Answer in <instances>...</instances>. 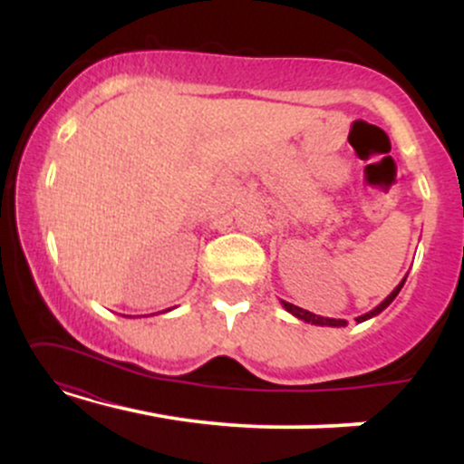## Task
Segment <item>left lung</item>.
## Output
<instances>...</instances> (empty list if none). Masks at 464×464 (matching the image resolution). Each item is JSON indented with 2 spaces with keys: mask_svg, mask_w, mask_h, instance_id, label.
Wrapping results in <instances>:
<instances>
[{
  "mask_svg": "<svg viewBox=\"0 0 464 464\" xmlns=\"http://www.w3.org/2000/svg\"><path fill=\"white\" fill-rule=\"evenodd\" d=\"M403 284H406V276H403V279H401V284H399V285L395 287V290H392L391 295H388L386 299L382 301L380 305L375 307V310H371V312L362 314V316L355 318V321H358V323H364V321H369V318L377 316V314H380V312H384L386 307L391 305L392 301H395V296L399 295V290H401ZM281 305H284L285 310L292 314V316H296V318H299V321H305V323L318 324V327H344V324H347V321H343V318H324V316H318V314H312V312L303 310V307H296V305H292V303H287V301H281Z\"/></svg>",
  "mask_w": 464,
  "mask_h": 464,
  "instance_id": "left-lung-1",
  "label": "left lung"
}]
</instances>
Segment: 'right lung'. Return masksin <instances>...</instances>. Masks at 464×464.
<instances>
[{"label": "right lung", "instance_id": "obj_1", "mask_svg": "<svg viewBox=\"0 0 464 464\" xmlns=\"http://www.w3.org/2000/svg\"><path fill=\"white\" fill-rule=\"evenodd\" d=\"M165 312H169V310H165Z\"/></svg>", "mask_w": 464, "mask_h": 464}]
</instances>
